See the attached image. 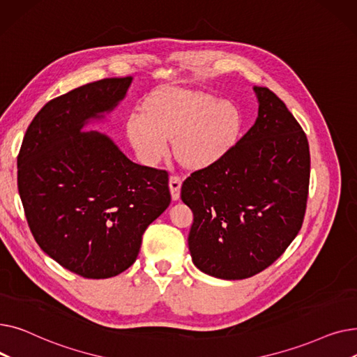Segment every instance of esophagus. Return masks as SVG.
<instances>
[{
    "mask_svg": "<svg viewBox=\"0 0 357 357\" xmlns=\"http://www.w3.org/2000/svg\"><path fill=\"white\" fill-rule=\"evenodd\" d=\"M181 186L182 181L178 176H171L169 178V190H171V195L174 201H178L181 197Z\"/></svg>",
    "mask_w": 357,
    "mask_h": 357,
    "instance_id": "34e87169",
    "label": "esophagus"
}]
</instances>
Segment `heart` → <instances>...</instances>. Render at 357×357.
<instances>
[{
	"mask_svg": "<svg viewBox=\"0 0 357 357\" xmlns=\"http://www.w3.org/2000/svg\"><path fill=\"white\" fill-rule=\"evenodd\" d=\"M237 105L210 92L160 88L143 98L126 123V135L139 159L156 165L171 140L175 160L188 171H202L226 158L243 131Z\"/></svg>",
	"mask_w": 357,
	"mask_h": 357,
	"instance_id": "1",
	"label": "heart"
}]
</instances>
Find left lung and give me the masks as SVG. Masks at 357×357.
I'll use <instances>...</instances> for the list:
<instances>
[{"mask_svg": "<svg viewBox=\"0 0 357 357\" xmlns=\"http://www.w3.org/2000/svg\"><path fill=\"white\" fill-rule=\"evenodd\" d=\"M257 119L217 165L186 178L181 198L194 214V265L220 279H246L282 255L301 230L310 146L284 101L255 86Z\"/></svg>", "mask_w": 357, "mask_h": 357, "instance_id": "8db88e82", "label": "left lung"}]
</instances>
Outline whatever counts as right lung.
<instances>
[{
	"label": "right lung",
	"mask_w": 357,
	"mask_h": 357,
	"mask_svg": "<svg viewBox=\"0 0 357 357\" xmlns=\"http://www.w3.org/2000/svg\"><path fill=\"white\" fill-rule=\"evenodd\" d=\"M131 81L105 78L53 98L17 156L18 194L37 245L88 279L133 265L147 226L171 204L166 171L131 162L98 131H81L114 109Z\"/></svg>",
	"instance_id": "right-lung-1"
}]
</instances>
